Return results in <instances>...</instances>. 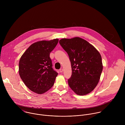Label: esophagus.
I'll list each match as a JSON object with an SVG mask.
<instances>
[{"instance_id":"esophagus-1","label":"esophagus","mask_w":125,"mask_h":125,"mask_svg":"<svg viewBox=\"0 0 125 125\" xmlns=\"http://www.w3.org/2000/svg\"><path fill=\"white\" fill-rule=\"evenodd\" d=\"M59 71H60V73H62V72H63V69L61 68V69L59 70Z\"/></svg>"}]
</instances>
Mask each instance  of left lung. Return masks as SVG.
<instances>
[{
	"instance_id": "1",
	"label": "left lung",
	"mask_w": 125,
	"mask_h": 125,
	"mask_svg": "<svg viewBox=\"0 0 125 125\" xmlns=\"http://www.w3.org/2000/svg\"><path fill=\"white\" fill-rule=\"evenodd\" d=\"M59 43L71 61L72 72L68 80L69 86L79 95L90 93L98 84L103 69L99 52L93 45L79 37L62 39Z\"/></svg>"
}]
</instances>
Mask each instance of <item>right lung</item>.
<instances>
[{
  "label": "right lung",
  "instance_id": "add662e5",
  "mask_svg": "<svg viewBox=\"0 0 125 125\" xmlns=\"http://www.w3.org/2000/svg\"><path fill=\"white\" fill-rule=\"evenodd\" d=\"M58 41L56 39L34 42L20 58L19 75L25 85L35 93L42 94L54 84L58 73L52 67L49 55Z\"/></svg>",
  "mask_w": 125,
  "mask_h": 125
}]
</instances>
